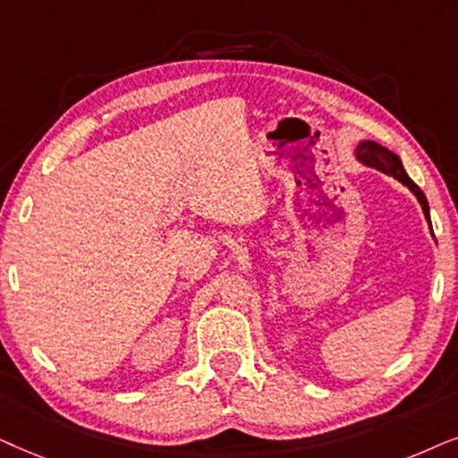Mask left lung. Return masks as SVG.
Returning a JSON list of instances; mask_svg holds the SVG:
<instances>
[{"label":"left lung","instance_id":"obj_1","mask_svg":"<svg viewBox=\"0 0 458 458\" xmlns=\"http://www.w3.org/2000/svg\"><path fill=\"white\" fill-rule=\"evenodd\" d=\"M356 158L362 163V165L373 167V169H377V172H381L386 175H392V178H395L404 186H408V191H411L420 203V209H423V213H425V219L429 222L428 199H425L423 191H420V188L414 184L411 178H408L406 169H404V165H402L400 157L395 155V152L386 148V146H381L379 142H375V140H362V142L356 146ZM429 228H431V222H429Z\"/></svg>","mask_w":458,"mask_h":458}]
</instances>
